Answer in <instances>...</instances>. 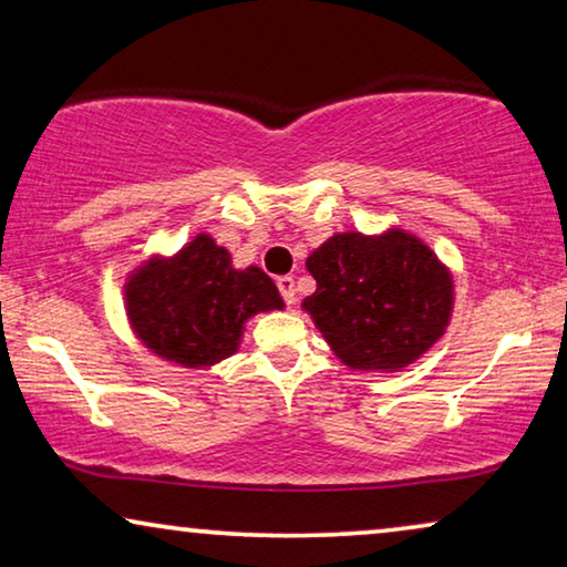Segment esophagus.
<instances>
[{"label":"esophagus","mask_w":567,"mask_h":567,"mask_svg":"<svg viewBox=\"0 0 567 567\" xmlns=\"http://www.w3.org/2000/svg\"><path fill=\"white\" fill-rule=\"evenodd\" d=\"M276 286H278V291H281V296H284V301L286 303H293V299H296V284H293V278L291 276H281L276 281Z\"/></svg>","instance_id":"obj_1"}]
</instances>
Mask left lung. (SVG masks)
Wrapping results in <instances>:
<instances>
[{
  "mask_svg": "<svg viewBox=\"0 0 567 567\" xmlns=\"http://www.w3.org/2000/svg\"><path fill=\"white\" fill-rule=\"evenodd\" d=\"M317 291L301 303L347 368L398 372L446 332L454 278L415 235L337 233L307 258Z\"/></svg>",
  "mask_w": 567,
  "mask_h": 567,
  "instance_id": "1",
  "label": "left lung"
}]
</instances>
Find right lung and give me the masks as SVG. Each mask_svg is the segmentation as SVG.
I'll use <instances>...</instances> for the list:
<instances>
[{
	"mask_svg": "<svg viewBox=\"0 0 567 567\" xmlns=\"http://www.w3.org/2000/svg\"><path fill=\"white\" fill-rule=\"evenodd\" d=\"M126 317L146 350L182 368H213L238 352L243 327L258 311L284 309L258 266L233 268L207 233L164 258L152 256L124 286Z\"/></svg>",
	"mask_w": 567,
	"mask_h": 567,
	"instance_id": "1",
	"label": "right lung"
}]
</instances>
